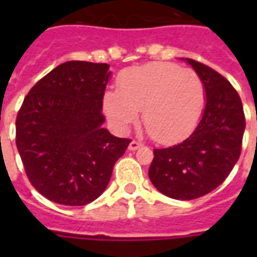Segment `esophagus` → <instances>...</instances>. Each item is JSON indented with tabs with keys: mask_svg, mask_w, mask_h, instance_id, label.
I'll return each mask as SVG.
<instances>
[{
	"mask_svg": "<svg viewBox=\"0 0 257 257\" xmlns=\"http://www.w3.org/2000/svg\"><path fill=\"white\" fill-rule=\"evenodd\" d=\"M140 147H141V143H139V141H136V140H133V141H131V144H129L128 149L129 151H136V149H139Z\"/></svg>",
	"mask_w": 257,
	"mask_h": 257,
	"instance_id": "obj_1",
	"label": "esophagus"
}]
</instances>
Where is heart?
<instances>
[{
  "label": "heart",
  "mask_w": 257,
  "mask_h": 257,
  "mask_svg": "<svg viewBox=\"0 0 257 257\" xmlns=\"http://www.w3.org/2000/svg\"><path fill=\"white\" fill-rule=\"evenodd\" d=\"M205 102L204 84L192 69L153 62L121 74L118 90L104 94L105 114L120 129H128L143 110L151 136L167 144L187 136L199 122Z\"/></svg>",
  "instance_id": "heart-1"
}]
</instances>
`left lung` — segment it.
<instances>
[{
  "label": "left lung",
  "instance_id": "1",
  "mask_svg": "<svg viewBox=\"0 0 257 257\" xmlns=\"http://www.w3.org/2000/svg\"><path fill=\"white\" fill-rule=\"evenodd\" d=\"M185 61L204 84L203 116L183 143L153 151L148 172L157 191L176 200L201 197L227 179L239 160L245 129L243 104L227 78L201 62Z\"/></svg>",
  "mask_w": 257,
  "mask_h": 257
}]
</instances>
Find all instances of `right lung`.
<instances>
[{"label": "right lung", "instance_id": "right-lung-1", "mask_svg": "<svg viewBox=\"0 0 257 257\" xmlns=\"http://www.w3.org/2000/svg\"><path fill=\"white\" fill-rule=\"evenodd\" d=\"M108 64L64 62L30 89L16 120L26 176L50 201L85 205L105 191L131 140L102 128Z\"/></svg>", "mask_w": 257, "mask_h": 257}]
</instances>
